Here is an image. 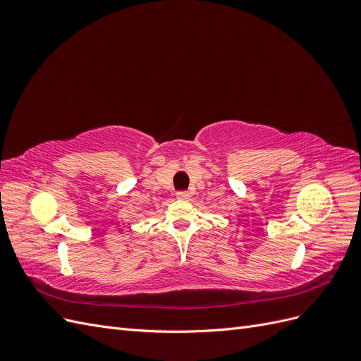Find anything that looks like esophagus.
I'll return each mask as SVG.
<instances>
[{"instance_id":"1","label":"esophagus","mask_w":361,"mask_h":361,"mask_svg":"<svg viewBox=\"0 0 361 361\" xmlns=\"http://www.w3.org/2000/svg\"><path fill=\"white\" fill-rule=\"evenodd\" d=\"M176 197L180 199V200H188L190 199V192L188 191H182V192H178Z\"/></svg>"}]
</instances>
